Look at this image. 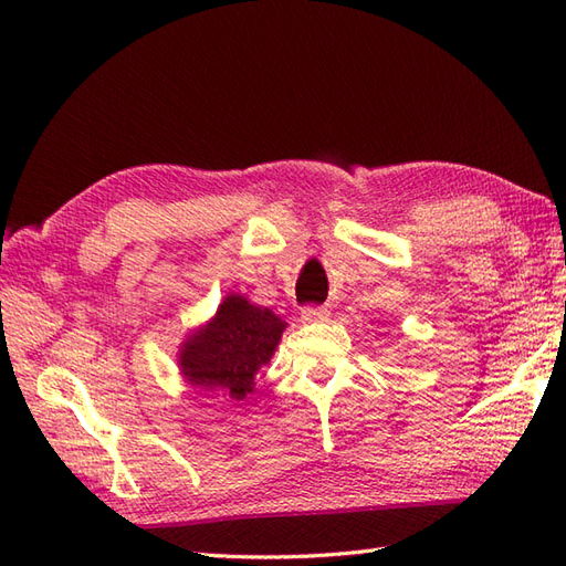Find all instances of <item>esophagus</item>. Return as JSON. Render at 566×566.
<instances>
[{
  "label": "esophagus",
  "instance_id": "34e87169",
  "mask_svg": "<svg viewBox=\"0 0 566 566\" xmlns=\"http://www.w3.org/2000/svg\"><path fill=\"white\" fill-rule=\"evenodd\" d=\"M328 316H331V312L325 310V306H304L300 318L304 323H318V321H325Z\"/></svg>",
  "mask_w": 566,
  "mask_h": 566
}]
</instances>
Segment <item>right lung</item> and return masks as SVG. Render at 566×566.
<instances>
[{
	"label": "right lung",
	"mask_w": 566,
	"mask_h": 566,
	"mask_svg": "<svg viewBox=\"0 0 566 566\" xmlns=\"http://www.w3.org/2000/svg\"><path fill=\"white\" fill-rule=\"evenodd\" d=\"M285 321L243 295H227L212 321L186 337L179 368L193 387L224 391L243 401L254 389V375L271 361Z\"/></svg>",
	"instance_id": "add662e5"
}]
</instances>
